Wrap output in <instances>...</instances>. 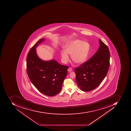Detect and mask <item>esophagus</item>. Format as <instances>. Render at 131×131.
I'll use <instances>...</instances> for the list:
<instances>
[{"instance_id":"obj_1","label":"esophagus","mask_w":131,"mask_h":131,"mask_svg":"<svg viewBox=\"0 0 131 131\" xmlns=\"http://www.w3.org/2000/svg\"><path fill=\"white\" fill-rule=\"evenodd\" d=\"M72 70V68L70 67L69 68V69L68 70V71H69V72H71Z\"/></svg>"}]
</instances>
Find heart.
Returning <instances> with one entry per match:
<instances>
[{
  "instance_id": "obj_1",
  "label": "heart",
  "mask_w": 131,
  "mask_h": 131,
  "mask_svg": "<svg viewBox=\"0 0 131 131\" xmlns=\"http://www.w3.org/2000/svg\"><path fill=\"white\" fill-rule=\"evenodd\" d=\"M90 45L88 42L80 40H73L68 44L65 48V51L61 52L62 59L66 63L69 60V56H72V61L77 64H81L85 62L87 58Z\"/></svg>"
}]
</instances>
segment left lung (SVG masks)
I'll return each mask as SVG.
<instances>
[{
  "label": "left lung",
  "instance_id": "1",
  "mask_svg": "<svg viewBox=\"0 0 131 131\" xmlns=\"http://www.w3.org/2000/svg\"><path fill=\"white\" fill-rule=\"evenodd\" d=\"M100 47L93 56L80 66L74 72L78 86L83 91L95 89L102 83L107 73L110 64L108 47L99 39Z\"/></svg>",
  "mask_w": 131,
  "mask_h": 131
}]
</instances>
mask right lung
I'll list each match as a JSON object with an SVG mask.
<instances>
[{"label":"right lung","instance_id":"add662e5","mask_svg":"<svg viewBox=\"0 0 131 131\" xmlns=\"http://www.w3.org/2000/svg\"><path fill=\"white\" fill-rule=\"evenodd\" d=\"M44 40H39L29 50L27 57V72L29 80L39 91L53 96L61 91L69 67L61 65L55 60L46 61L39 58L35 48Z\"/></svg>","mask_w":131,"mask_h":131}]
</instances>
